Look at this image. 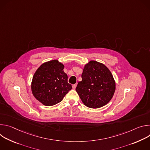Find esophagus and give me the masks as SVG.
<instances>
[{
    "label": "esophagus",
    "instance_id": "obj_1",
    "mask_svg": "<svg viewBox=\"0 0 150 150\" xmlns=\"http://www.w3.org/2000/svg\"><path fill=\"white\" fill-rule=\"evenodd\" d=\"M76 84H74L72 85V88L74 90H75L76 88Z\"/></svg>",
    "mask_w": 150,
    "mask_h": 150
}]
</instances>
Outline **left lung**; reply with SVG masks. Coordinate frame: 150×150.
Segmentation results:
<instances>
[{"mask_svg":"<svg viewBox=\"0 0 150 150\" xmlns=\"http://www.w3.org/2000/svg\"><path fill=\"white\" fill-rule=\"evenodd\" d=\"M76 91L88 108L97 109L108 104L115 91V81L103 64L92 60L85 65Z\"/></svg>","mask_w":150,"mask_h":150,"instance_id":"obj_1","label":"left lung"}]
</instances>
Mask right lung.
<instances>
[{"instance_id": "1", "label": "right lung", "mask_w": 150, "mask_h": 150, "mask_svg": "<svg viewBox=\"0 0 150 150\" xmlns=\"http://www.w3.org/2000/svg\"><path fill=\"white\" fill-rule=\"evenodd\" d=\"M63 64L56 60L46 62L37 69L31 83L35 98L47 106L60 102L72 89Z\"/></svg>"}]
</instances>
